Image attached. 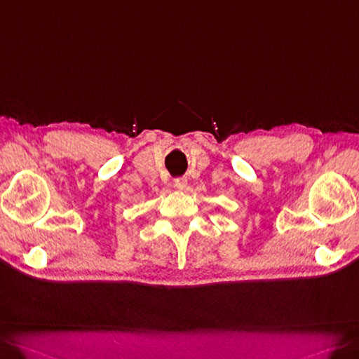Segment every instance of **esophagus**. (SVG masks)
I'll list each match as a JSON object with an SVG mask.
<instances>
[{"label": "esophagus", "mask_w": 359, "mask_h": 359, "mask_svg": "<svg viewBox=\"0 0 359 359\" xmlns=\"http://www.w3.org/2000/svg\"><path fill=\"white\" fill-rule=\"evenodd\" d=\"M187 185H188L187 177H177L176 180H174V187H176L177 189H185Z\"/></svg>", "instance_id": "1"}]
</instances>
